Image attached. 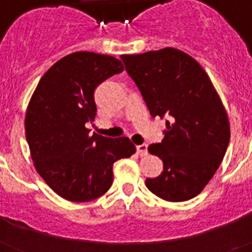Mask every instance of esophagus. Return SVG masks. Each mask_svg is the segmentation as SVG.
<instances>
[{
  "label": "esophagus",
  "instance_id": "esophagus-1",
  "mask_svg": "<svg viewBox=\"0 0 252 252\" xmlns=\"http://www.w3.org/2000/svg\"><path fill=\"white\" fill-rule=\"evenodd\" d=\"M136 151L139 154L140 157H145L148 155V145L146 144H142V145H137L136 146Z\"/></svg>",
  "mask_w": 252,
  "mask_h": 252
}]
</instances>
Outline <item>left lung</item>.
<instances>
[{
  "label": "left lung",
  "instance_id": "left-lung-1",
  "mask_svg": "<svg viewBox=\"0 0 252 252\" xmlns=\"http://www.w3.org/2000/svg\"><path fill=\"white\" fill-rule=\"evenodd\" d=\"M126 72L153 117H169L164 139L149 153L164 170L145 182L151 193L168 202L192 199L212 179L230 141L226 108L208 74L182 50L164 48L121 55Z\"/></svg>",
  "mask_w": 252,
  "mask_h": 252
}]
</instances>
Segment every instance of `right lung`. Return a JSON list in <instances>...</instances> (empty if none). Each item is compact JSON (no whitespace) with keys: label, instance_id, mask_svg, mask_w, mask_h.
<instances>
[{"label":"right lung","instance_id":"obj_1","mask_svg":"<svg viewBox=\"0 0 252 252\" xmlns=\"http://www.w3.org/2000/svg\"><path fill=\"white\" fill-rule=\"evenodd\" d=\"M124 70L121 60L77 51L58 60L41 77L29 102L25 132L31 159L40 177L58 195L90 202L112 186V166L136 148L128 137L91 135L94 90Z\"/></svg>","mask_w":252,"mask_h":252}]
</instances>
